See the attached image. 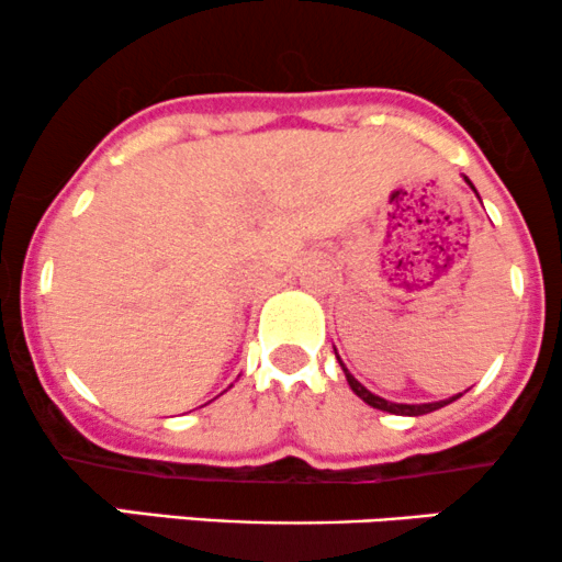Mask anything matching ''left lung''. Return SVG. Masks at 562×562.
I'll return each instance as SVG.
<instances>
[{
    "mask_svg": "<svg viewBox=\"0 0 562 562\" xmlns=\"http://www.w3.org/2000/svg\"><path fill=\"white\" fill-rule=\"evenodd\" d=\"M464 182H468V186L472 188V191H475V186H472V182L464 178ZM475 196H477V191H475ZM481 199V196H477ZM342 363V361H339ZM342 371H345V376H348V384H350V390L352 393L358 395V398H361L363 403H369V406H374V408H380V412H387V414H401V417H422V414H430V412H438V408H443L446 403H451V401H457L459 395H453V398H449V401H435V403H393V401H384V398H380V395H374L371 393V390H366L361 382L356 380V376L350 374L348 369H345V363H342Z\"/></svg>",
    "mask_w": 562,
    "mask_h": 562,
    "instance_id": "obj_1",
    "label": "left lung"
}]
</instances>
